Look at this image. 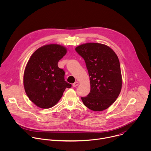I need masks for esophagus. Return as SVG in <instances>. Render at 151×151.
<instances>
[{"label":"esophagus","instance_id":"esophagus-1","mask_svg":"<svg viewBox=\"0 0 151 151\" xmlns=\"http://www.w3.org/2000/svg\"><path fill=\"white\" fill-rule=\"evenodd\" d=\"M78 85H79V83H78V82H75V83H73V85H72V86H73V87H77V86H78Z\"/></svg>","mask_w":151,"mask_h":151}]
</instances>
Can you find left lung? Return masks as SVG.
I'll list each match as a JSON object with an SVG mask.
<instances>
[{"label":"left lung","instance_id":"obj_1","mask_svg":"<svg viewBox=\"0 0 151 151\" xmlns=\"http://www.w3.org/2000/svg\"><path fill=\"white\" fill-rule=\"evenodd\" d=\"M85 60L90 79V93L81 97L84 105L94 111H102L113 104L122 88L119 61L109 47L87 43L75 48Z\"/></svg>","mask_w":151,"mask_h":151}]
</instances>
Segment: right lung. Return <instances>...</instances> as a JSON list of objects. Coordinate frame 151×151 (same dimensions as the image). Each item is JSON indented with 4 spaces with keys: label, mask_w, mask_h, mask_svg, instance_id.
Returning a JSON list of instances; mask_svg holds the SVG:
<instances>
[{
    "label": "right lung",
    "mask_w": 151,
    "mask_h": 151,
    "mask_svg": "<svg viewBox=\"0 0 151 151\" xmlns=\"http://www.w3.org/2000/svg\"><path fill=\"white\" fill-rule=\"evenodd\" d=\"M67 52L66 48L50 44L38 48L30 57L24 73V87L29 99L37 106L48 109L61 98L72 85L64 80L65 72L58 62Z\"/></svg>",
    "instance_id": "add662e5"
}]
</instances>
